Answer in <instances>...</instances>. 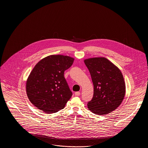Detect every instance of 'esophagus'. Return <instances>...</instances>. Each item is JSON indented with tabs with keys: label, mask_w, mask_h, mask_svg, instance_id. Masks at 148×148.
<instances>
[{
	"label": "esophagus",
	"mask_w": 148,
	"mask_h": 148,
	"mask_svg": "<svg viewBox=\"0 0 148 148\" xmlns=\"http://www.w3.org/2000/svg\"><path fill=\"white\" fill-rule=\"evenodd\" d=\"M75 96H79L80 95V92H75Z\"/></svg>",
	"instance_id": "1"
}]
</instances>
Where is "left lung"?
Here are the masks:
<instances>
[{"mask_svg": "<svg viewBox=\"0 0 148 148\" xmlns=\"http://www.w3.org/2000/svg\"><path fill=\"white\" fill-rule=\"evenodd\" d=\"M85 64L90 72L94 95L88 108L97 115L112 112L122 103L125 94V83L119 69L104 57L86 59Z\"/></svg>", "mask_w": 148, "mask_h": 148, "instance_id": "1", "label": "left lung"}]
</instances>
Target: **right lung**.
I'll return each mask as SVG.
<instances>
[{
  "label": "right lung",
  "mask_w": 148,
  "mask_h": 148,
  "mask_svg": "<svg viewBox=\"0 0 148 148\" xmlns=\"http://www.w3.org/2000/svg\"><path fill=\"white\" fill-rule=\"evenodd\" d=\"M74 59L63 55H51L40 60L30 72L26 83L30 101L47 114L63 109L72 96L64 77Z\"/></svg>",
  "instance_id": "obj_1"
}]
</instances>
